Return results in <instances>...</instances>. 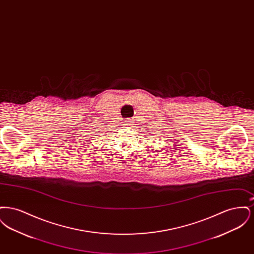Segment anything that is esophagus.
Masks as SVG:
<instances>
[{"instance_id": "esophagus-1", "label": "esophagus", "mask_w": 254, "mask_h": 254, "mask_svg": "<svg viewBox=\"0 0 254 254\" xmlns=\"http://www.w3.org/2000/svg\"><path fill=\"white\" fill-rule=\"evenodd\" d=\"M129 120H126V121L124 122V125L125 126H128L129 125Z\"/></svg>"}]
</instances>
